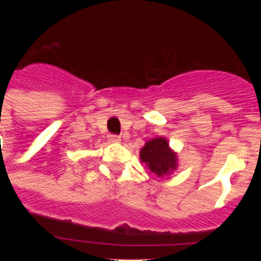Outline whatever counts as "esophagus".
Instances as JSON below:
<instances>
[{
    "label": "esophagus",
    "mask_w": 261,
    "mask_h": 261,
    "mask_svg": "<svg viewBox=\"0 0 261 261\" xmlns=\"http://www.w3.org/2000/svg\"><path fill=\"white\" fill-rule=\"evenodd\" d=\"M120 141H121V138H120V136H116V135H110V136H108V142H111V144H119Z\"/></svg>",
    "instance_id": "34e87169"
}]
</instances>
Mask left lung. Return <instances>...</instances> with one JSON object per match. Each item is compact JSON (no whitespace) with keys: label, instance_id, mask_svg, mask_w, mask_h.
Returning <instances> with one entry per match:
<instances>
[{"label":"left lung","instance_id":"obj_1","mask_svg":"<svg viewBox=\"0 0 261 261\" xmlns=\"http://www.w3.org/2000/svg\"><path fill=\"white\" fill-rule=\"evenodd\" d=\"M140 161L156 177H167L177 168V154L170 147L167 138L154 137L140 150Z\"/></svg>","mask_w":261,"mask_h":261}]
</instances>
